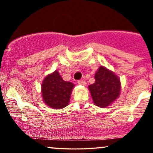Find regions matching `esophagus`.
Here are the masks:
<instances>
[{"label": "esophagus", "mask_w": 153, "mask_h": 153, "mask_svg": "<svg viewBox=\"0 0 153 153\" xmlns=\"http://www.w3.org/2000/svg\"><path fill=\"white\" fill-rule=\"evenodd\" d=\"M78 83L79 85H86V82L84 80H78Z\"/></svg>", "instance_id": "obj_1"}]
</instances>
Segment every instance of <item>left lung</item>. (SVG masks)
Here are the masks:
<instances>
[{"mask_svg": "<svg viewBox=\"0 0 153 153\" xmlns=\"http://www.w3.org/2000/svg\"><path fill=\"white\" fill-rule=\"evenodd\" d=\"M88 89L95 105L106 108L120 95V80L113 72L101 66L95 74V82Z\"/></svg>", "mask_w": 153, "mask_h": 153, "instance_id": "obj_1", "label": "left lung"}]
</instances>
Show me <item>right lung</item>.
Instances as JSON below:
<instances>
[{
    "label": "right lung",
    "mask_w": 153,
    "mask_h": 153,
    "mask_svg": "<svg viewBox=\"0 0 153 153\" xmlns=\"http://www.w3.org/2000/svg\"><path fill=\"white\" fill-rule=\"evenodd\" d=\"M75 85L67 82L55 71L44 79L42 84V96L44 102L54 109H61L69 104L71 95Z\"/></svg>",
    "instance_id": "obj_1"
}]
</instances>
